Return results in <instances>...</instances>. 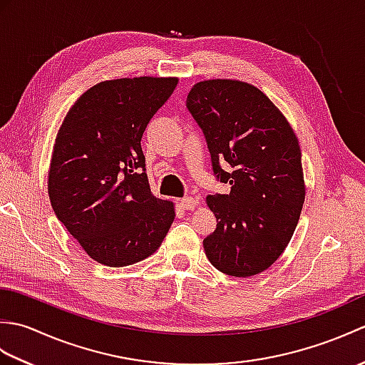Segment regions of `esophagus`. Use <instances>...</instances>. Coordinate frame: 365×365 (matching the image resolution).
<instances>
[{
    "label": "esophagus",
    "mask_w": 365,
    "mask_h": 365,
    "mask_svg": "<svg viewBox=\"0 0 365 365\" xmlns=\"http://www.w3.org/2000/svg\"><path fill=\"white\" fill-rule=\"evenodd\" d=\"M180 205H182L183 210H192V208H196L197 200L195 197H183L180 200Z\"/></svg>",
    "instance_id": "34e87169"
}]
</instances>
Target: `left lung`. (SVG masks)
Segmentation results:
<instances>
[{"label": "left lung", "instance_id": "left-lung-1", "mask_svg": "<svg viewBox=\"0 0 365 365\" xmlns=\"http://www.w3.org/2000/svg\"><path fill=\"white\" fill-rule=\"evenodd\" d=\"M187 106L205 135L213 173L230 185L229 195L207 196L218 221L204 240L207 259L224 274H259L285 251L304 204L298 138L279 108L245 81H199Z\"/></svg>", "mask_w": 365, "mask_h": 365}]
</instances>
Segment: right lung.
Masks as SVG:
<instances>
[{
  "label": "right lung",
  "mask_w": 365,
  "mask_h": 365,
  "mask_svg": "<svg viewBox=\"0 0 365 365\" xmlns=\"http://www.w3.org/2000/svg\"><path fill=\"white\" fill-rule=\"evenodd\" d=\"M178 78L136 76L97 83L59 127L48 169L58 220L91 259L127 267L158 250L174 202L152 195L141 138Z\"/></svg>",
  "instance_id": "1"
}]
</instances>
